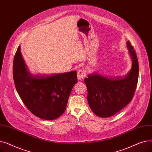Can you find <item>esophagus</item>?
Here are the masks:
<instances>
[{
  "label": "esophagus",
  "mask_w": 152,
  "mask_h": 152,
  "mask_svg": "<svg viewBox=\"0 0 152 152\" xmlns=\"http://www.w3.org/2000/svg\"><path fill=\"white\" fill-rule=\"evenodd\" d=\"M77 77L79 79H84L87 76V69L85 68L79 69L77 71Z\"/></svg>",
  "instance_id": "esophagus-1"
}]
</instances>
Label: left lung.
<instances>
[{
  "instance_id": "obj_1",
  "label": "left lung",
  "mask_w": 152,
  "mask_h": 152,
  "mask_svg": "<svg viewBox=\"0 0 152 152\" xmlns=\"http://www.w3.org/2000/svg\"><path fill=\"white\" fill-rule=\"evenodd\" d=\"M127 47L132 61L129 73L124 77H109L95 73L84 79L87 101L93 112L102 118L110 117L124 108L132 100L139 78L136 53L129 41Z\"/></svg>"
}]
</instances>
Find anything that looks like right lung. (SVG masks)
Returning <instances> with one entry per match:
<instances>
[{
  "instance_id": "obj_1",
  "label": "right lung",
  "mask_w": 152,
  "mask_h": 152,
  "mask_svg": "<svg viewBox=\"0 0 152 152\" xmlns=\"http://www.w3.org/2000/svg\"><path fill=\"white\" fill-rule=\"evenodd\" d=\"M76 71L51 75H33L27 69L20 47L13 64L15 86L24 104L35 116L53 120L65 112L72 88L77 82Z\"/></svg>"
}]
</instances>
